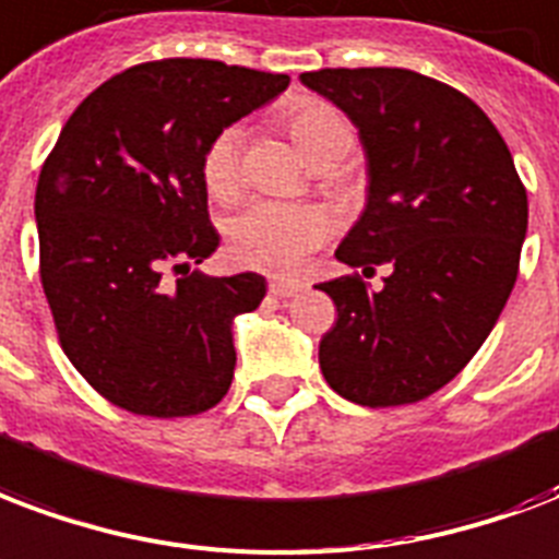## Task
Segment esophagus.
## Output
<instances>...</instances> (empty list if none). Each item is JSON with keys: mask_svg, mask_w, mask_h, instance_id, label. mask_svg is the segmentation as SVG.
I'll return each mask as SVG.
<instances>
[{"mask_svg": "<svg viewBox=\"0 0 559 559\" xmlns=\"http://www.w3.org/2000/svg\"><path fill=\"white\" fill-rule=\"evenodd\" d=\"M298 289H301V284H298V281H284V278H272L270 281V293L275 298L296 296Z\"/></svg>", "mask_w": 559, "mask_h": 559, "instance_id": "obj_1", "label": "esophagus"}]
</instances>
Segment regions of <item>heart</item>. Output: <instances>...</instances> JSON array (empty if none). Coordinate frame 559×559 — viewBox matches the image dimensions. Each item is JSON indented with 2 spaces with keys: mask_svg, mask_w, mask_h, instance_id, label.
I'll return each instance as SVG.
<instances>
[{
  "mask_svg": "<svg viewBox=\"0 0 559 559\" xmlns=\"http://www.w3.org/2000/svg\"><path fill=\"white\" fill-rule=\"evenodd\" d=\"M287 128L310 164H322L352 148L348 119L322 99H298L287 110ZM211 193L231 195L240 181V131L225 128L211 140L202 160ZM328 237V219L317 207L284 202H251L228 228L231 254L246 266L287 272L308 258Z\"/></svg>",
  "mask_w": 559,
  "mask_h": 559,
  "instance_id": "obj_1",
  "label": "heart"
}]
</instances>
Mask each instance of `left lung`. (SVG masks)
Returning a JSON list of instances; mask_svg holds the SVG:
<instances>
[{
  "instance_id": "obj_1",
  "label": "left lung",
  "mask_w": 559,
  "mask_h": 559,
  "mask_svg": "<svg viewBox=\"0 0 559 559\" xmlns=\"http://www.w3.org/2000/svg\"><path fill=\"white\" fill-rule=\"evenodd\" d=\"M355 122L366 207L336 249L364 275L319 284L336 322L319 343L331 390L364 407L428 399L475 357L519 275L527 193L504 138L460 91L399 67L298 75Z\"/></svg>"
}]
</instances>
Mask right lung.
Segmentation results:
<instances>
[{"label": "right lung", "mask_w": 559, "mask_h": 559, "mask_svg": "<svg viewBox=\"0 0 559 559\" xmlns=\"http://www.w3.org/2000/svg\"><path fill=\"white\" fill-rule=\"evenodd\" d=\"M287 84L204 58L140 63L81 102L46 157L34 193L43 293L72 366L122 411L193 416L228 393L234 317L261 305L266 278L190 270L219 246L202 160Z\"/></svg>", "instance_id": "right-lung-1"}]
</instances>
